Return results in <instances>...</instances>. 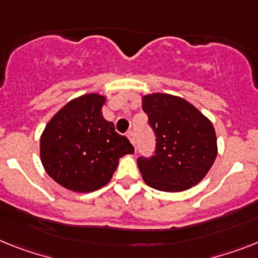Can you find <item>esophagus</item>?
<instances>
[{
    "label": "esophagus",
    "instance_id": "obj_1",
    "mask_svg": "<svg viewBox=\"0 0 258 258\" xmlns=\"http://www.w3.org/2000/svg\"><path fill=\"white\" fill-rule=\"evenodd\" d=\"M127 138H128L130 142L133 143L134 146H135V133H134L133 130H130L128 133H127Z\"/></svg>",
    "mask_w": 258,
    "mask_h": 258
}]
</instances>
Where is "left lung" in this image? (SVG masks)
<instances>
[{
	"instance_id": "left-lung-1",
	"label": "left lung",
	"mask_w": 258,
	"mask_h": 258,
	"mask_svg": "<svg viewBox=\"0 0 258 258\" xmlns=\"http://www.w3.org/2000/svg\"><path fill=\"white\" fill-rule=\"evenodd\" d=\"M143 111L156 136L155 155L138 157L144 182L161 191H183L201 182L218 155L213 123L181 97H143Z\"/></svg>"
}]
</instances>
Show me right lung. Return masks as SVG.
Wrapping results in <instances>:
<instances>
[{"label": "right lung", "instance_id": "obj_1", "mask_svg": "<svg viewBox=\"0 0 258 258\" xmlns=\"http://www.w3.org/2000/svg\"><path fill=\"white\" fill-rule=\"evenodd\" d=\"M106 98L96 93L69 101L40 136V160L53 181L68 190L90 192L109 183L134 147L102 115Z\"/></svg>", "mask_w": 258, "mask_h": 258}]
</instances>
